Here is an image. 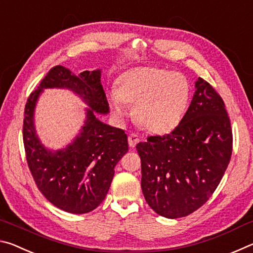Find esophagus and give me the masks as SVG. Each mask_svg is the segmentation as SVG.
<instances>
[{"label":"esophagus","instance_id":"1","mask_svg":"<svg viewBox=\"0 0 253 253\" xmlns=\"http://www.w3.org/2000/svg\"><path fill=\"white\" fill-rule=\"evenodd\" d=\"M139 143V137L136 134H130L128 136V144H129L130 147H135L137 144Z\"/></svg>","mask_w":253,"mask_h":253}]
</instances>
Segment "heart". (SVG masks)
<instances>
[{
  "mask_svg": "<svg viewBox=\"0 0 253 253\" xmlns=\"http://www.w3.org/2000/svg\"><path fill=\"white\" fill-rule=\"evenodd\" d=\"M191 85L184 75L155 67H137L119 78L118 88H111L108 100L115 116H128V104L135 105L140 126L154 134L173 130L190 104Z\"/></svg>",
  "mask_w": 253,
  "mask_h": 253,
  "instance_id": "obj_1",
  "label": "heart"
}]
</instances>
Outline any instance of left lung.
<instances>
[{
    "label": "left lung",
    "mask_w": 253,
    "mask_h": 253,
    "mask_svg": "<svg viewBox=\"0 0 253 253\" xmlns=\"http://www.w3.org/2000/svg\"><path fill=\"white\" fill-rule=\"evenodd\" d=\"M147 204L168 219L186 216L211 198L232 154V130L224 102L204 79L178 126L137 144Z\"/></svg>",
    "instance_id": "8db88e82"
}]
</instances>
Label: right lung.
Masks as SVG:
<instances>
[{
  "label": "right lung",
  "instance_id": "add662e5",
  "mask_svg": "<svg viewBox=\"0 0 253 253\" xmlns=\"http://www.w3.org/2000/svg\"><path fill=\"white\" fill-rule=\"evenodd\" d=\"M100 78L101 69L77 76L68 68L57 66L42 79L25 105L23 143L34 182L54 207L74 214L90 212L105 200L115 166L128 151L125 131L97 117V114L109 113ZM53 87L68 88L88 106L84 125L74 140L57 151L41 143L34 124L37 100L44 88Z\"/></svg>",
  "mask_w": 253,
  "mask_h": 253
}]
</instances>
